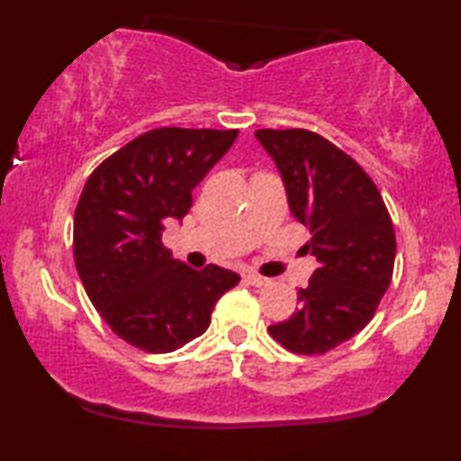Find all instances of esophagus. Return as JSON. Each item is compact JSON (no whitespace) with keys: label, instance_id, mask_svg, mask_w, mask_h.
Returning <instances> with one entry per match:
<instances>
[{"label":"esophagus","instance_id":"obj_1","mask_svg":"<svg viewBox=\"0 0 461 461\" xmlns=\"http://www.w3.org/2000/svg\"><path fill=\"white\" fill-rule=\"evenodd\" d=\"M243 279L248 281L249 285H256V287H264V285H268V283H270L267 276H262V275H258V273H245Z\"/></svg>","mask_w":461,"mask_h":461}]
</instances>
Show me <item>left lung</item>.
I'll list each match as a JSON object with an SVG mask.
<instances>
[{"label":"left lung","instance_id":"left-lung-1","mask_svg":"<svg viewBox=\"0 0 461 461\" xmlns=\"http://www.w3.org/2000/svg\"><path fill=\"white\" fill-rule=\"evenodd\" d=\"M287 191L294 218L311 230L317 256L300 308L268 333L295 355H325L374 319L393 281L396 239L367 172L342 149L308 130H258Z\"/></svg>","mask_w":461,"mask_h":461}]
</instances>
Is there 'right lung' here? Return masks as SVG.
<instances>
[{
  "label": "right lung",
  "instance_id": "obj_1",
  "mask_svg": "<svg viewBox=\"0 0 461 461\" xmlns=\"http://www.w3.org/2000/svg\"><path fill=\"white\" fill-rule=\"evenodd\" d=\"M239 130L157 128L100 163L81 191L73 256L87 298L136 348L172 352L205 333L212 311L241 281L210 264L194 270L161 241L182 220L193 188L232 147Z\"/></svg>",
  "mask_w": 461,
  "mask_h": 461
}]
</instances>
